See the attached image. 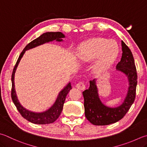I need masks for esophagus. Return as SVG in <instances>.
Returning <instances> with one entry per match:
<instances>
[{
  "mask_svg": "<svg viewBox=\"0 0 147 147\" xmlns=\"http://www.w3.org/2000/svg\"><path fill=\"white\" fill-rule=\"evenodd\" d=\"M76 87L81 90H84L86 89V84L84 81H81L77 83Z\"/></svg>",
  "mask_w": 147,
  "mask_h": 147,
  "instance_id": "1",
  "label": "esophagus"
}]
</instances>
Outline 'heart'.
Segmentation results:
<instances>
[{"instance_id":"heart-1","label":"heart","mask_w":147,"mask_h":147,"mask_svg":"<svg viewBox=\"0 0 147 147\" xmlns=\"http://www.w3.org/2000/svg\"><path fill=\"white\" fill-rule=\"evenodd\" d=\"M118 46L113 40L94 38L82 43L79 48V57L84 62L96 61L93 71L101 75L109 70L118 55Z\"/></svg>"}]
</instances>
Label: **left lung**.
I'll use <instances>...</instances> for the list:
<instances>
[{
    "label": "left lung",
    "mask_w": 147,
    "mask_h": 147,
    "mask_svg": "<svg viewBox=\"0 0 147 147\" xmlns=\"http://www.w3.org/2000/svg\"><path fill=\"white\" fill-rule=\"evenodd\" d=\"M121 47L123 53L117 70L126 75L129 83L128 92L122 104L115 108L104 106L99 98L95 79L90 81V88L82 92L85 116L95 125H107L117 122L123 118L134 102L138 82L134 59L131 50L123 41Z\"/></svg>",
    "instance_id": "obj_1"
}]
</instances>
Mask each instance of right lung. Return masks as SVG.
Listing matches in <instances>:
<instances>
[{
	"mask_svg": "<svg viewBox=\"0 0 147 147\" xmlns=\"http://www.w3.org/2000/svg\"><path fill=\"white\" fill-rule=\"evenodd\" d=\"M65 35L61 32H48L41 34L40 37L37 38L36 39L32 41L29 44H27L26 47L24 48L23 51L21 52L18 59L16 61L15 67L13 68L12 76H11V81H12V89H11V98L14 104L15 105L16 109L20 113V115L25 119L35 124H40V125H44V124H49L54 122L57 119L59 118V115L62 112L63 104L65 103L66 96L68 93L69 91L71 89V86L70 82L63 89L60 91L59 95L57 96L56 102H54L51 108L48 110L43 113H34L27 110L24 107L21 106L20 102L16 96V91L15 89V82H14V78H15V74L16 70V68L20 61L22 56H24L26 51L27 50L34 48L36 47L42 45L43 43H48L49 41L56 40L57 41H63L62 38H65Z\"/></svg>",
	"mask_w": 147,
	"mask_h": 147,
	"instance_id": "add662e5",
	"label": "right lung"
}]
</instances>
